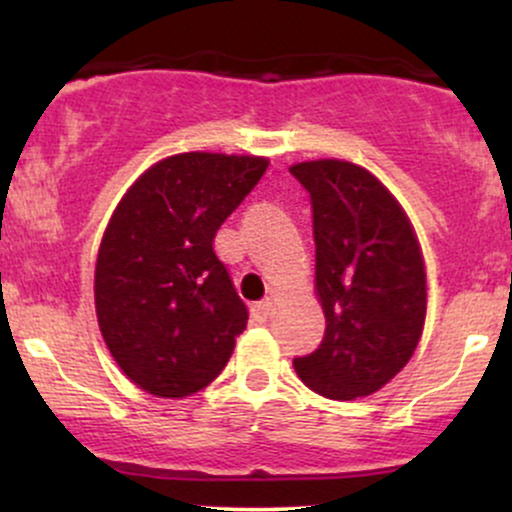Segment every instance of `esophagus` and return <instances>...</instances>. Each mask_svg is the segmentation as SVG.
Returning a JSON list of instances; mask_svg holds the SVG:
<instances>
[{"mask_svg": "<svg viewBox=\"0 0 512 512\" xmlns=\"http://www.w3.org/2000/svg\"><path fill=\"white\" fill-rule=\"evenodd\" d=\"M269 315H272V301H260L252 305V317L257 322H267Z\"/></svg>", "mask_w": 512, "mask_h": 512, "instance_id": "34e87169", "label": "esophagus"}]
</instances>
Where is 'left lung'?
Returning <instances> with one entry per match:
<instances>
[{
	"label": "left lung",
	"mask_w": 512,
	"mask_h": 512,
	"mask_svg": "<svg viewBox=\"0 0 512 512\" xmlns=\"http://www.w3.org/2000/svg\"><path fill=\"white\" fill-rule=\"evenodd\" d=\"M289 170L310 195L315 289L327 322L320 346L293 358V368L327 399L373 395L407 366L424 330L419 240L366 168L325 158Z\"/></svg>",
	"instance_id": "left-lung-1"
}]
</instances>
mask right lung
I'll use <instances>...</instances> for the list:
<instances>
[{
	"mask_svg": "<svg viewBox=\"0 0 512 512\" xmlns=\"http://www.w3.org/2000/svg\"><path fill=\"white\" fill-rule=\"evenodd\" d=\"M264 170L267 158L178 154L117 204L98 250L96 315L117 366L151 395L207 387L248 325L214 238Z\"/></svg>",
	"mask_w": 512,
	"mask_h": 512,
	"instance_id": "1",
	"label": "right lung"
}]
</instances>
